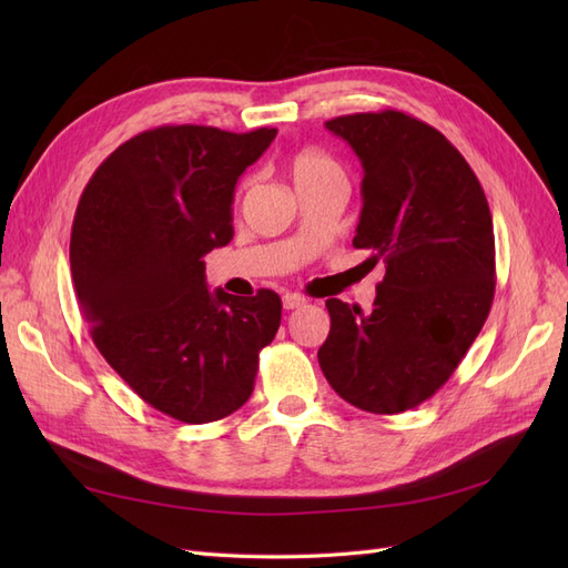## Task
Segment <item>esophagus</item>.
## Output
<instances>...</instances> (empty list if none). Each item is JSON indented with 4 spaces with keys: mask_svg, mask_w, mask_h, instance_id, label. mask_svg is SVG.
Listing matches in <instances>:
<instances>
[{
    "mask_svg": "<svg viewBox=\"0 0 568 568\" xmlns=\"http://www.w3.org/2000/svg\"><path fill=\"white\" fill-rule=\"evenodd\" d=\"M282 303H284L286 311H296V307H303L307 303V298L301 296V294H284Z\"/></svg>",
    "mask_w": 568,
    "mask_h": 568,
    "instance_id": "obj_1",
    "label": "esophagus"
}]
</instances>
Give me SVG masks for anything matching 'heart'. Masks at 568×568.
Returning <instances> with one entry per match:
<instances>
[{"instance_id": "b5f03b06", "label": "heart", "mask_w": 568, "mask_h": 568, "mask_svg": "<svg viewBox=\"0 0 568 568\" xmlns=\"http://www.w3.org/2000/svg\"><path fill=\"white\" fill-rule=\"evenodd\" d=\"M288 175H291V180H294L296 189H305V186L322 184L329 180H343V168L326 151L315 149V146H305V149H298L291 153ZM246 186H248V180L239 184V194H242Z\"/></svg>"}]
</instances>
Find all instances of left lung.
<instances>
[{
	"instance_id": "obj_1",
	"label": "left lung",
	"mask_w": 568,
	"mask_h": 568,
	"mask_svg": "<svg viewBox=\"0 0 568 568\" xmlns=\"http://www.w3.org/2000/svg\"><path fill=\"white\" fill-rule=\"evenodd\" d=\"M324 128L363 163L353 246L384 261L374 307L326 301L317 351L326 382L374 415L417 407L450 379L495 294V236L484 189L445 136L403 111L353 113Z\"/></svg>"
}]
</instances>
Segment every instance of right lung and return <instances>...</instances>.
Returning a JSON list of instances; mask_svg holds the SVG:
<instances>
[{
    "label": "right lung",
    "mask_w": 568,
    "mask_h": 568,
    "mask_svg": "<svg viewBox=\"0 0 568 568\" xmlns=\"http://www.w3.org/2000/svg\"><path fill=\"white\" fill-rule=\"evenodd\" d=\"M274 134L146 130L97 168L78 203L71 274L94 346L144 403L186 424L251 398L257 353L280 329L274 291H209L203 263L232 242L236 180Z\"/></svg>",
    "instance_id": "add662e5"
}]
</instances>
